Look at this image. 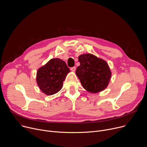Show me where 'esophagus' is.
I'll list each match as a JSON object with an SVG mask.
<instances>
[{
  "instance_id": "esophagus-1",
  "label": "esophagus",
  "mask_w": 147,
  "mask_h": 147,
  "mask_svg": "<svg viewBox=\"0 0 147 147\" xmlns=\"http://www.w3.org/2000/svg\"><path fill=\"white\" fill-rule=\"evenodd\" d=\"M70 70H71L73 72H74V71H76V67H71V68L70 69Z\"/></svg>"
}]
</instances>
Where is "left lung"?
I'll return each instance as SVG.
<instances>
[{
	"label": "left lung",
	"mask_w": 147,
	"mask_h": 147,
	"mask_svg": "<svg viewBox=\"0 0 147 147\" xmlns=\"http://www.w3.org/2000/svg\"><path fill=\"white\" fill-rule=\"evenodd\" d=\"M80 65L76 74L82 87L87 91L94 94L106 89L109 85L112 71L108 63L91 53L78 56Z\"/></svg>",
	"instance_id": "1"
}]
</instances>
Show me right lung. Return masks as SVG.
<instances>
[{
  "label": "right lung",
  "instance_id": "right-lung-1",
  "mask_svg": "<svg viewBox=\"0 0 147 147\" xmlns=\"http://www.w3.org/2000/svg\"><path fill=\"white\" fill-rule=\"evenodd\" d=\"M70 72L63 60L59 58L51 59L38 69L36 77L37 85L44 94L52 95L62 88L63 83Z\"/></svg>",
  "mask_w": 147,
  "mask_h": 147
}]
</instances>
